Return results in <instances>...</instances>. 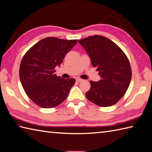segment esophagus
Masks as SVG:
<instances>
[{"label":"esophagus","mask_w":152,"mask_h":152,"mask_svg":"<svg viewBox=\"0 0 152 152\" xmlns=\"http://www.w3.org/2000/svg\"><path fill=\"white\" fill-rule=\"evenodd\" d=\"M82 81H84V80H82V79L80 78H76V82H82Z\"/></svg>","instance_id":"obj_1"}]
</instances>
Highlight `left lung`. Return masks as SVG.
<instances>
[{"instance_id": "8db88e82", "label": "left lung", "mask_w": 152, "mask_h": 152, "mask_svg": "<svg viewBox=\"0 0 152 152\" xmlns=\"http://www.w3.org/2000/svg\"><path fill=\"white\" fill-rule=\"evenodd\" d=\"M96 68L101 79L91 81L87 99L99 107L115 105L125 94L132 78L129 59L119 47L109 39L95 35L78 41Z\"/></svg>"}]
</instances>
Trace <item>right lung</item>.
Here are the masks:
<instances>
[{
  "instance_id": "obj_1",
  "label": "right lung",
  "mask_w": 152,
  "mask_h": 152,
  "mask_svg": "<svg viewBox=\"0 0 152 152\" xmlns=\"http://www.w3.org/2000/svg\"><path fill=\"white\" fill-rule=\"evenodd\" d=\"M77 42V39L46 37L23 55L20 66V82L27 96L37 105L53 108L66 99L76 80L57 76L55 67Z\"/></svg>"
}]
</instances>
